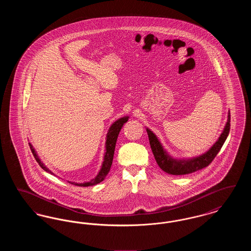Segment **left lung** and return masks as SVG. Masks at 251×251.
I'll return each instance as SVG.
<instances>
[{
    "instance_id": "8db88e82",
    "label": "left lung",
    "mask_w": 251,
    "mask_h": 251,
    "mask_svg": "<svg viewBox=\"0 0 251 251\" xmlns=\"http://www.w3.org/2000/svg\"><path fill=\"white\" fill-rule=\"evenodd\" d=\"M230 114L228 111L227 114V123L221 132L220 136L209 151H207L205 153L201 155L192 157V158H174L170 155L167 151L166 149H164L163 145L156 136L155 133L151 131L149 128H146L149 140L151 144V151L153 152V155L155 158L156 162L158 166L162 170L167 172L171 175H185L190 174L195 171L201 170L204 167H208L212 161L215 159V156L221 150L223 144L225 143L227 139L229 128H230Z\"/></svg>"
}]
</instances>
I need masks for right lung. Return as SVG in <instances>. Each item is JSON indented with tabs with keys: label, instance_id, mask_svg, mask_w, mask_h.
<instances>
[{
	"label": "right lung",
	"instance_id": "add662e5",
	"mask_svg": "<svg viewBox=\"0 0 251 251\" xmlns=\"http://www.w3.org/2000/svg\"><path fill=\"white\" fill-rule=\"evenodd\" d=\"M129 120V117L128 116H125L123 118H120L118 120H116L109 128L108 130L107 134H106V141H105V150H104V155H103V162L101 164V167L100 171L98 172L97 176H96L94 179H90L89 181H85L83 183H80V182H75V181H70L68 180L70 183L74 184V185H77V186H91V185H95L100 183V181H102L103 179H105L106 175L109 173L110 171V168L112 166V163H113V158H114V152H115V148H116V143H117V140H118V136H119V133H120V130L122 128V126L128 121ZM30 146V149L32 151V153L35 157V159L36 160V162L38 163V165L40 167H42V169H44L46 172H48L51 175H54L56 176L51 170H50L48 167H46L44 165V163L40 160L39 156L37 155L36 153V150L34 149L33 145L31 143H29Z\"/></svg>",
	"mask_w": 251,
	"mask_h": 251
}]
</instances>
